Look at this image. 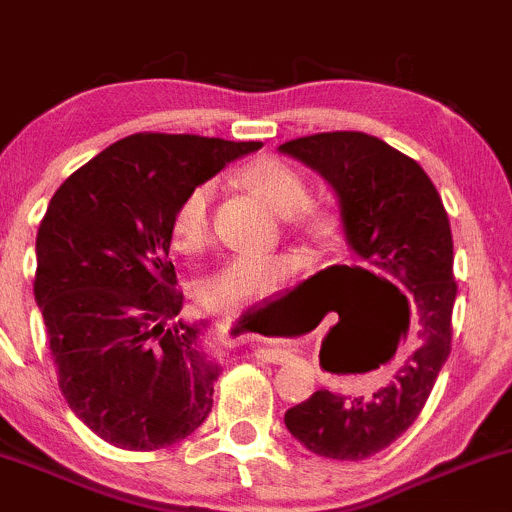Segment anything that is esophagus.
Instances as JSON below:
<instances>
[{
  "instance_id": "34e87169",
  "label": "esophagus",
  "mask_w": 512,
  "mask_h": 512,
  "mask_svg": "<svg viewBox=\"0 0 512 512\" xmlns=\"http://www.w3.org/2000/svg\"><path fill=\"white\" fill-rule=\"evenodd\" d=\"M231 320H226V323H221V328H224V333H229L231 330ZM258 357H263V360L268 362H286L288 357H291V350H286V347H271V345H258L256 347Z\"/></svg>"
}]
</instances>
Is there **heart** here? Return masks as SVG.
<instances>
[{
    "instance_id": "b5f03b06",
    "label": "heart",
    "mask_w": 512,
    "mask_h": 512,
    "mask_svg": "<svg viewBox=\"0 0 512 512\" xmlns=\"http://www.w3.org/2000/svg\"><path fill=\"white\" fill-rule=\"evenodd\" d=\"M241 184L281 217H295L310 231L328 226L323 214L303 212L310 199V182L298 167L281 157H258L239 172ZM214 187L199 182L189 189L172 214V241L184 254L202 249L212 234ZM305 258L295 251L278 254H236L221 261L202 281V303L214 310H251L281 295L303 271Z\"/></svg>"
}]
</instances>
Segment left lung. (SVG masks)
Returning a JSON list of instances; mask_svg holds the SVG:
<instances>
[{
  "label": "left lung",
  "mask_w": 512,
  "mask_h": 512,
  "mask_svg": "<svg viewBox=\"0 0 512 512\" xmlns=\"http://www.w3.org/2000/svg\"><path fill=\"white\" fill-rule=\"evenodd\" d=\"M328 182L340 204L342 234L357 271L397 295L377 337L347 340L389 362L367 397L318 389L286 412V429L308 451L362 461L397 441L424 409L451 352L453 239L434 182L412 157L367 133H318L278 147ZM345 345V342H342Z\"/></svg>",
  "instance_id": "obj_1"
}]
</instances>
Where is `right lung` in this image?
Here are the masks:
<instances>
[{"label": "right lung", "instance_id": "add662e5", "mask_svg": "<svg viewBox=\"0 0 512 512\" xmlns=\"http://www.w3.org/2000/svg\"><path fill=\"white\" fill-rule=\"evenodd\" d=\"M256 150L261 142L138 133L51 197L34 298L68 407L118 449H165L212 412L221 365L202 347L207 320H177L170 224L194 184Z\"/></svg>", "mask_w": 512, "mask_h": 512}]
</instances>
